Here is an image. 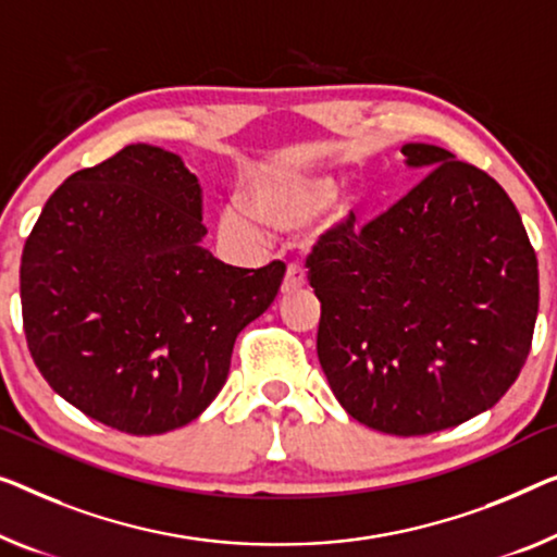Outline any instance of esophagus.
I'll return each instance as SVG.
<instances>
[{
	"label": "esophagus",
	"instance_id": "esophagus-1",
	"mask_svg": "<svg viewBox=\"0 0 557 557\" xmlns=\"http://www.w3.org/2000/svg\"><path fill=\"white\" fill-rule=\"evenodd\" d=\"M300 287H305V272L300 268H295V264H289L285 280H282V295H293Z\"/></svg>",
	"mask_w": 557,
	"mask_h": 557
}]
</instances>
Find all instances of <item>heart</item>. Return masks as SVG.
Listing matches in <instances>:
<instances>
[{
  "mask_svg": "<svg viewBox=\"0 0 557 557\" xmlns=\"http://www.w3.org/2000/svg\"><path fill=\"white\" fill-rule=\"evenodd\" d=\"M335 193L337 182L327 174L277 168L257 174L247 182L243 199L247 211L256 220L277 230H300L318 218L330 203L322 227L343 230L350 222L352 205L350 199H335L332 202ZM249 215L239 207H230V210L222 212L220 227L235 237H255L257 225L251 220L253 216L250 219Z\"/></svg>",
  "mask_w": 557,
  "mask_h": 557,
  "instance_id": "heart-1",
  "label": "heart"
}]
</instances>
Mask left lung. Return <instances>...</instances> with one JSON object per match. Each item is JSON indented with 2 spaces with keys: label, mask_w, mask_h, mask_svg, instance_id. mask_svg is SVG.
<instances>
[{
  "label": "left lung",
  "mask_w": 557,
  "mask_h": 557,
  "mask_svg": "<svg viewBox=\"0 0 557 557\" xmlns=\"http://www.w3.org/2000/svg\"><path fill=\"white\" fill-rule=\"evenodd\" d=\"M428 170L355 230H327L307 260L322 305L318 358L337 403L387 435H430L500 400L533 345L537 257L508 193L435 145Z\"/></svg>",
  "instance_id": "1"
}]
</instances>
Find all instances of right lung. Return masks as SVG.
<instances>
[{
	"label": "right lung",
	"mask_w": 557,
	"mask_h": 557,
	"mask_svg": "<svg viewBox=\"0 0 557 557\" xmlns=\"http://www.w3.org/2000/svg\"><path fill=\"white\" fill-rule=\"evenodd\" d=\"M202 189L168 149L129 145L66 177L24 243L22 322L57 395L129 435L193 422L285 262L232 268L202 247Z\"/></svg>",
	"instance_id": "right-lung-1"
}]
</instances>
